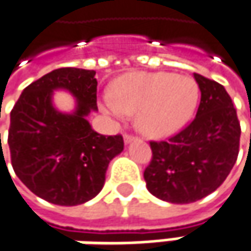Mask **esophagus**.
I'll return each instance as SVG.
<instances>
[{
    "mask_svg": "<svg viewBox=\"0 0 251 251\" xmlns=\"http://www.w3.org/2000/svg\"><path fill=\"white\" fill-rule=\"evenodd\" d=\"M136 139H138V138H135V136H132V135H127V133L124 135V141H125V144H129V142L136 141Z\"/></svg>",
    "mask_w": 251,
    "mask_h": 251,
    "instance_id": "esophagus-1",
    "label": "esophagus"
}]
</instances>
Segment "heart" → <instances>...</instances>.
I'll return each instance as SVG.
<instances>
[{"label":"heart","mask_w":251,"mask_h":251,"mask_svg":"<svg viewBox=\"0 0 251 251\" xmlns=\"http://www.w3.org/2000/svg\"><path fill=\"white\" fill-rule=\"evenodd\" d=\"M198 87L187 76L171 73H129L116 80L112 96L102 100L104 113L115 119L138 115L136 125L151 138L176 133L191 119Z\"/></svg>","instance_id":"b5f03b06"}]
</instances>
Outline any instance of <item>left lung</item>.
Wrapping results in <instances>:
<instances>
[{
	"label": "left lung",
	"mask_w": 251,
	"mask_h": 251,
	"mask_svg": "<svg viewBox=\"0 0 251 251\" xmlns=\"http://www.w3.org/2000/svg\"><path fill=\"white\" fill-rule=\"evenodd\" d=\"M201 100L194 121L168 141L151 142L152 159L144 172L156 198L188 204L216 191L236 164L240 122L231 98L214 80L194 73Z\"/></svg>",
	"instance_id": "1"
}]
</instances>
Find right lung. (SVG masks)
<instances>
[{
  "label": "right lung",
  "mask_w": 251,
  "mask_h": 251,
  "mask_svg": "<svg viewBox=\"0 0 251 251\" xmlns=\"http://www.w3.org/2000/svg\"><path fill=\"white\" fill-rule=\"evenodd\" d=\"M95 70L61 67L27 86L11 110L8 145L15 175L37 197L57 205H79L102 191L109 162L124 151L121 135L104 136L87 116L98 110ZM54 90L76 99L60 112Z\"/></svg>",
  "instance_id": "1"
}]
</instances>
